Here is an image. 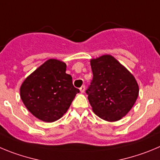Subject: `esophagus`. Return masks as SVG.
<instances>
[{
	"instance_id": "esophagus-1",
	"label": "esophagus",
	"mask_w": 160,
	"mask_h": 160,
	"mask_svg": "<svg viewBox=\"0 0 160 160\" xmlns=\"http://www.w3.org/2000/svg\"><path fill=\"white\" fill-rule=\"evenodd\" d=\"M79 90H80V92H81V93H84L85 90H86V87H85V86H82Z\"/></svg>"
}]
</instances>
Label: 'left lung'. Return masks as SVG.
<instances>
[{"mask_svg": "<svg viewBox=\"0 0 160 160\" xmlns=\"http://www.w3.org/2000/svg\"><path fill=\"white\" fill-rule=\"evenodd\" d=\"M90 65L93 80L86 93L93 112L105 121H119L138 98L137 80L112 55L92 58Z\"/></svg>", "mask_w": 160, "mask_h": 160, "instance_id": "8db88e82", "label": "left lung"}]
</instances>
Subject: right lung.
<instances>
[{"label": "right lung", "instance_id": "add662e5", "mask_svg": "<svg viewBox=\"0 0 160 160\" xmlns=\"http://www.w3.org/2000/svg\"><path fill=\"white\" fill-rule=\"evenodd\" d=\"M67 65L51 58L38 67L22 83L20 98L29 112L45 122H54L66 113L79 90Z\"/></svg>", "mask_w": 160, "mask_h": 160}]
</instances>
